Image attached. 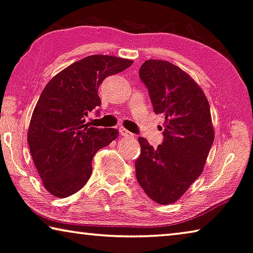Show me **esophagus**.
<instances>
[{"mask_svg": "<svg viewBox=\"0 0 253 253\" xmlns=\"http://www.w3.org/2000/svg\"><path fill=\"white\" fill-rule=\"evenodd\" d=\"M119 133H120V135H122V136H131V134L130 131H128L126 128H124V127H120L119 128Z\"/></svg>", "mask_w": 253, "mask_h": 253, "instance_id": "esophagus-1", "label": "esophagus"}]
</instances>
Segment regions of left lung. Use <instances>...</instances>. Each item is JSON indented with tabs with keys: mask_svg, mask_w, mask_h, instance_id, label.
Instances as JSON below:
<instances>
[{
	"mask_svg": "<svg viewBox=\"0 0 253 253\" xmlns=\"http://www.w3.org/2000/svg\"><path fill=\"white\" fill-rule=\"evenodd\" d=\"M139 78L149 89L154 114L163 115L165 123L164 141L158 148L138 137L136 178L153 201L170 205L205 168L214 138L209 102L190 75L168 61L148 60Z\"/></svg>",
	"mask_w": 253,
	"mask_h": 253,
	"instance_id": "1",
	"label": "left lung"
}]
</instances>
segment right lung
<instances>
[{"label":"right lung","instance_id":"right-lung-1","mask_svg":"<svg viewBox=\"0 0 253 253\" xmlns=\"http://www.w3.org/2000/svg\"><path fill=\"white\" fill-rule=\"evenodd\" d=\"M131 63L112 55H89L60 71L44 87L27 139L43 185L54 197L81 190L92 175L94 154L118 136L115 128L89 127L85 118L100 107L101 83Z\"/></svg>","mask_w":253,"mask_h":253}]
</instances>
